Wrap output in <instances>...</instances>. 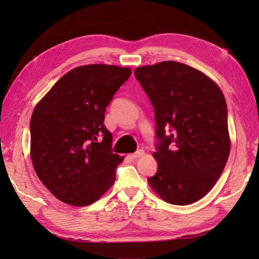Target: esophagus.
I'll list each match as a JSON object with an SVG mask.
<instances>
[{"label": "esophagus", "mask_w": 259, "mask_h": 259, "mask_svg": "<svg viewBox=\"0 0 259 259\" xmlns=\"http://www.w3.org/2000/svg\"><path fill=\"white\" fill-rule=\"evenodd\" d=\"M143 155H144V151L143 150H138L137 152L133 153V154H130L129 156L131 157V159H138V157L143 156Z\"/></svg>", "instance_id": "34e87169"}]
</instances>
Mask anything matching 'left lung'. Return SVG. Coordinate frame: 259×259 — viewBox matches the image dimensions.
<instances>
[{"label": "left lung", "instance_id": "obj_1", "mask_svg": "<svg viewBox=\"0 0 259 259\" xmlns=\"http://www.w3.org/2000/svg\"><path fill=\"white\" fill-rule=\"evenodd\" d=\"M135 76L155 113L157 171L147 182L165 202H195L213 187L230 155L224 95L211 78L177 61L138 67Z\"/></svg>", "mask_w": 259, "mask_h": 259}]
</instances>
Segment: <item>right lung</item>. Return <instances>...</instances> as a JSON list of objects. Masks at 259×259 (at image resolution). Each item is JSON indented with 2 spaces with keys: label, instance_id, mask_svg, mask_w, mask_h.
Wrapping results in <instances>:
<instances>
[{
  "label": "right lung",
  "instance_id": "obj_1",
  "mask_svg": "<svg viewBox=\"0 0 259 259\" xmlns=\"http://www.w3.org/2000/svg\"><path fill=\"white\" fill-rule=\"evenodd\" d=\"M131 69L105 64L78 66L59 78L30 119V159L57 199L84 207L115 182L123 156L112 152L105 111Z\"/></svg>",
  "mask_w": 259,
  "mask_h": 259
}]
</instances>
